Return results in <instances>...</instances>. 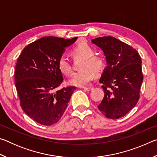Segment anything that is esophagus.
Segmentation results:
<instances>
[{"label": "esophagus", "instance_id": "34e87169", "mask_svg": "<svg viewBox=\"0 0 157 157\" xmlns=\"http://www.w3.org/2000/svg\"><path fill=\"white\" fill-rule=\"evenodd\" d=\"M82 89L86 90V91H90V90H91L93 89V87H91V86H89V87H82Z\"/></svg>", "mask_w": 157, "mask_h": 157}]
</instances>
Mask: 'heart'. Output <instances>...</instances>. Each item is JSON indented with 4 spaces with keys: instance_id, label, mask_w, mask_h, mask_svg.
Instances as JSON below:
<instances>
[{
    "instance_id": "b5f03b06",
    "label": "heart",
    "mask_w": 157,
    "mask_h": 157,
    "mask_svg": "<svg viewBox=\"0 0 157 157\" xmlns=\"http://www.w3.org/2000/svg\"><path fill=\"white\" fill-rule=\"evenodd\" d=\"M73 55L77 59H82L80 71L73 73L69 79V83L75 86H82L89 84L94 78V73L99 74L103 70L105 61L100 56L95 55L93 48L86 43L78 44L73 49ZM58 67L61 72L69 75L72 72V66L68 57L62 54L58 60Z\"/></svg>"
}]
</instances>
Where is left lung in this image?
I'll return each mask as SVG.
<instances>
[{
	"label": "left lung",
	"mask_w": 157,
	"mask_h": 157,
	"mask_svg": "<svg viewBox=\"0 0 157 157\" xmlns=\"http://www.w3.org/2000/svg\"><path fill=\"white\" fill-rule=\"evenodd\" d=\"M103 50L107 66L100 79L105 95L98 109L110 119L125 116L137 104L143 80L141 58L134 48L113 36L92 39Z\"/></svg>",
	"instance_id": "8db88e82"
}]
</instances>
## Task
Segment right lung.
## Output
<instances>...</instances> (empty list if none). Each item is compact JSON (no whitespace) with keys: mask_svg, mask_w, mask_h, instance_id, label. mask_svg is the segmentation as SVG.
<instances>
[{"mask_svg":"<svg viewBox=\"0 0 157 157\" xmlns=\"http://www.w3.org/2000/svg\"><path fill=\"white\" fill-rule=\"evenodd\" d=\"M77 39L42 37L25 46L18 58L14 81L20 105L36 123L46 126L57 123L76 89L71 86L57 88L63 80L58 60Z\"/></svg>","mask_w":157,"mask_h":157,"instance_id":"add662e5","label":"right lung"}]
</instances>
